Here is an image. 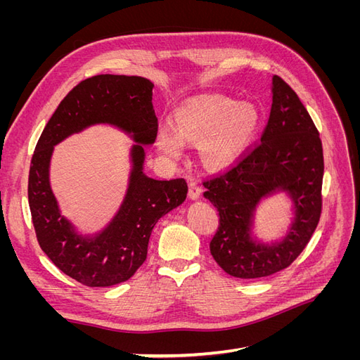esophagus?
<instances>
[{"instance_id": "obj_1", "label": "esophagus", "mask_w": 360, "mask_h": 360, "mask_svg": "<svg viewBox=\"0 0 360 360\" xmlns=\"http://www.w3.org/2000/svg\"><path fill=\"white\" fill-rule=\"evenodd\" d=\"M201 195V186L197 181H189V198L198 200Z\"/></svg>"}]
</instances>
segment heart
<instances>
[{"label":"heart","mask_w":360,"mask_h":360,"mask_svg":"<svg viewBox=\"0 0 360 360\" xmlns=\"http://www.w3.org/2000/svg\"><path fill=\"white\" fill-rule=\"evenodd\" d=\"M259 124L252 105L237 103L230 97L205 94L183 102L172 114V129L158 132L162 153L177 159L183 143L198 144L205 168L222 169L240 156L252 143Z\"/></svg>","instance_id":"heart-1"}]
</instances>
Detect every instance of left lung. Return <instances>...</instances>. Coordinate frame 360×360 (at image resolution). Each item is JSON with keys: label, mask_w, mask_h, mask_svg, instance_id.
Here are the masks:
<instances>
[{"label": "left lung", "mask_w": 360, "mask_h": 360, "mask_svg": "<svg viewBox=\"0 0 360 360\" xmlns=\"http://www.w3.org/2000/svg\"><path fill=\"white\" fill-rule=\"evenodd\" d=\"M274 102L261 141L246 148L234 165L202 181L204 197L219 212V226L210 242L214 261L228 275L264 278L296 259L321 216L323 146L307 108L291 86L275 75ZM276 188L287 190L297 207L288 237L274 247L250 240V221L256 204Z\"/></svg>", "instance_id": "1"}]
</instances>
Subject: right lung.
I'll use <instances>...</instances> for the list:
<instances>
[{
  "label": "right lung",
  "mask_w": 360,
  "mask_h": 360,
  "mask_svg": "<svg viewBox=\"0 0 360 360\" xmlns=\"http://www.w3.org/2000/svg\"><path fill=\"white\" fill-rule=\"evenodd\" d=\"M153 82L141 76L96 75L64 97L37 141L28 176V202L37 242L63 274L86 287H111L135 275L147 258L153 226L186 200L184 179L155 180L143 172L144 146L153 144L158 118ZM110 122L134 135V168L122 209L94 239H84L59 214L49 186L53 146L86 125Z\"/></svg>",
  "instance_id": "add662e5"
}]
</instances>
